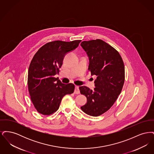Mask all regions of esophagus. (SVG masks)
<instances>
[{"mask_svg":"<svg viewBox=\"0 0 154 154\" xmlns=\"http://www.w3.org/2000/svg\"><path fill=\"white\" fill-rule=\"evenodd\" d=\"M80 93V89H79V86H75L74 94H79Z\"/></svg>","mask_w":154,"mask_h":154,"instance_id":"obj_1","label":"esophagus"}]
</instances>
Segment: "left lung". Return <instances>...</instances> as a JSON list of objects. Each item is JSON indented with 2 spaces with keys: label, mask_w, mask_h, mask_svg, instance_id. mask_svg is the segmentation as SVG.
<instances>
[{
  "label": "left lung",
  "mask_w": 154,
  "mask_h": 154,
  "mask_svg": "<svg viewBox=\"0 0 154 154\" xmlns=\"http://www.w3.org/2000/svg\"><path fill=\"white\" fill-rule=\"evenodd\" d=\"M81 47L89 59L88 70L96 75L94 90L81 86V94L87 103L81 107L87 114L97 117L112 106L121 94L125 81V66L119 53L100 39L83 41Z\"/></svg>",
  "instance_id": "obj_1"
}]
</instances>
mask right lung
Returning a JSON list of instances; mask_svg holds the SVG:
<instances>
[{"label": "right lung", "mask_w": 154, "mask_h": 154, "mask_svg": "<svg viewBox=\"0 0 154 154\" xmlns=\"http://www.w3.org/2000/svg\"><path fill=\"white\" fill-rule=\"evenodd\" d=\"M81 41L50 42L33 56L28 70V87L32 102L39 113L54 114L58 110L63 97L73 93V84H64L55 75L59 73L66 53L77 48Z\"/></svg>", "instance_id": "right-lung-1"}]
</instances>
